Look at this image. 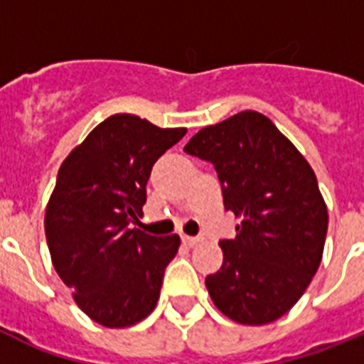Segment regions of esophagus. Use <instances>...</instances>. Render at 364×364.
I'll use <instances>...</instances> for the list:
<instances>
[{
  "mask_svg": "<svg viewBox=\"0 0 364 364\" xmlns=\"http://www.w3.org/2000/svg\"><path fill=\"white\" fill-rule=\"evenodd\" d=\"M181 240L183 243H187V245H196L198 242H202V238H198V236H187V234H185Z\"/></svg>",
  "mask_w": 364,
  "mask_h": 364,
  "instance_id": "obj_1",
  "label": "esophagus"
}]
</instances>
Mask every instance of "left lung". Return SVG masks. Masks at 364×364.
Returning a JSON list of instances; mask_svg holds the SVG:
<instances>
[{"instance_id":"left-lung-1","label":"left lung","mask_w":364,"mask_h":364,"mask_svg":"<svg viewBox=\"0 0 364 364\" xmlns=\"http://www.w3.org/2000/svg\"><path fill=\"white\" fill-rule=\"evenodd\" d=\"M215 166L225 208L240 219L219 242L223 266L205 277L217 310L242 325L287 314L321 264L327 204L299 149L259 111L205 126L185 145Z\"/></svg>"}]
</instances>
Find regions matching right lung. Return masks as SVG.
I'll list each match as a JSON object with an SVG mask.
<instances>
[{
  "mask_svg": "<svg viewBox=\"0 0 364 364\" xmlns=\"http://www.w3.org/2000/svg\"><path fill=\"white\" fill-rule=\"evenodd\" d=\"M185 134L117 113L60 166L45 210L50 259L75 304L104 327H132L159 302L181 240L128 227L143 213L153 164Z\"/></svg>",
  "mask_w": 364,
  "mask_h": 364,
  "instance_id": "obj_1",
  "label": "right lung"
}]
</instances>
